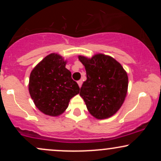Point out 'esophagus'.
I'll return each instance as SVG.
<instances>
[{
    "label": "esophagus",
    "mask_w": 161,
    "mask_h": 161,
    "mask_svg": "<svg viewBox=\"0 0 161 161\" xmlns=\"http://www.w3.org/2000/svg\"><path fill=\"white\" fill-rule=\"evenodd\" d=\"M77 82H78V85H79V87L82 86V80H79Z\"/></svg>",
    "instance_id": "esophagus-1"
}]
</instances>
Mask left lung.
<instances>
[{"label": "left lung", "mask_w": 161, "mask_h": 161, "mask_svg": "<svg viewBox=\"0 0 161 161\" xmlns=\"http://www.w3.org/2000/svg\"><path fill=\"white\" fill-rule=\"evenodd\" d=\"M85 66L87 79L80 88L87 109L97 119L115 114L123 104L128 89V76L119 63L98 53L91 59L79 56Z\"/></svg>", "instance_id": "left-lung-1"}]
</instances>
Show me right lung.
<instances>
[{"instance_id": "obj_1", "label": "right lung", "mask_w": 161, "mask_h": 161, "mask_svg": "<svg viewBox=\"0 0 161 161\" xmlns=\"http://www.w3.org/2000/svg\"><path fill=\"white\" fill-rule=\"evenodd\" d=\"M66 64L61 56L51 53L31 72L29 94L37 108L46 115H60L69 100L79 93L78 84L72 79Z\"/></svg>"}]
</instances>
